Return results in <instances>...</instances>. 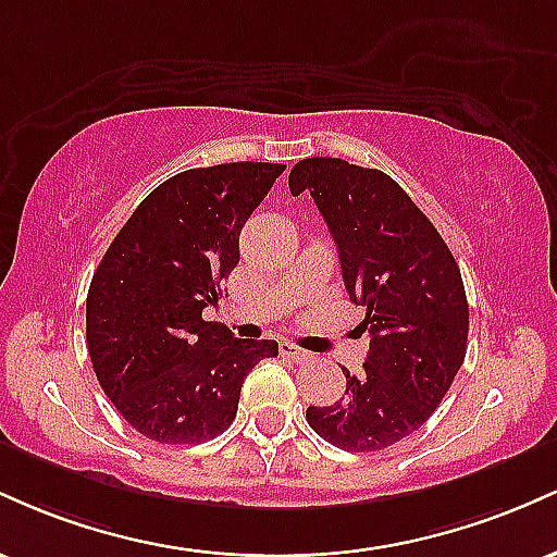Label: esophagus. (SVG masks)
I'll return each instance as SVG.
<instances>
[{
    "instance_id": "esophagus-1",
    "label": "esophagus",
    "mask_w": 557,
    "mask_h": 557,
    "mask_svg": "<svg viewBox=\"0 0 557 557\" xmlns=\"http://www.w3.org/2000/svg\"><path fill=\"white\" fill-rule=\"evenodd\" d=\"M280 354L287 356V359H293L296 363H309L311 359H314V356H311L309 350L298 348V345H296V343H290V341H283V343H280Z\"/></svg>"
}]
</instances>
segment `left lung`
<instances>
[{"instance_id":"obj_1","label":"left lung","mask_w":557,"mask_h":557,"mask_svg":"<svg viewBox=\"0 0 557 557\" xmlns=\"http://www.w3.org/2000/svg\"><path fill=\"white\" fill-rule=\"evenodd\" d=\"M290 194L309 190L327 222L348 298L367 309L363 374H345V398L309 406L306 421L341 450L376 453L417 432L466 359L469 304L461 270L393 177L345 159H300Z\"/></svg>"}]
</instances>
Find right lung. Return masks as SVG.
<instances>
[{"label":"right lung","instance_id":"right-lung-1","mask_svg":"<svg viewBox=\"0 0 557 557\" xmlns=\"http://www.w3.org/2000/svg\"><path fill=\"white\" fill-rule=\"evenodd\" d=\"M285 164L230 162L157 185L96 267L86 345L127 424L168 445L207 443L233 424L243 376L274 341L233 337L201 311L238 267V238Z\"/></svg>","mask_w":557,"mask_h":557}]
</instances>
